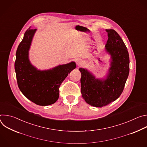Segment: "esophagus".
<instances>
[{"label": "esophagus", "mask_w": 147, "mask_h": 147, "mask_svg": "<svg viewBox=\"0 0 147 147\" xmlns=\"http://www.w3.org/2000/svg\"><path fill=\"white\" fill-rule=\"evenodd\" d=\"M76 63H77V65H78V66H82L84 64V62H83L82 60H81L80 59H78L76 61Z\"/></svg>", "instance_id": "esophagus-1"}]
</instances>
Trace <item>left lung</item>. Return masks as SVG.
Wrapping results in <instances>:
<instances>
[{"instance_id":"8db88e82","label":"left lung","mask_w":147,"mask_h":147,"mask_svg":"<svg viewBox=\"0 0 147 147\" xmlns=\"http://www.w3.org/2000/svg\"><path fill=\"white\" fill-rule=\"evenodd\" d=\"M108 39L105 51L111 55V67L106 78L99 79L87 69L81 73V92L91 106L102 108L117 99L121 94L129 74V55L123 40L114 30H106Z\"/></svg>"}]
</instances>
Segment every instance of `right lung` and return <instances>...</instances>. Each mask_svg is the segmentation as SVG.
<instances>
[{
	"label": "right lung",
	"instance_id": "right-lung-1",
	"mask_svg": "<svg viewBox=\"0 0 147 147\" xmlns=\"http://www.w3.org/2000/svg\"><path fill=\"white\" fill-rule=\"evenodd\" d=\"M36 31L30 27L25 32L16 51L14 69L17 84L23 94L38 105L48 106L57 101L60 86L76 64L71 61L47 70H38L32 65L28 55Z\"/></svg>",
	"mask_w": 147,
	"mask_h": 147
}]
</instances>
